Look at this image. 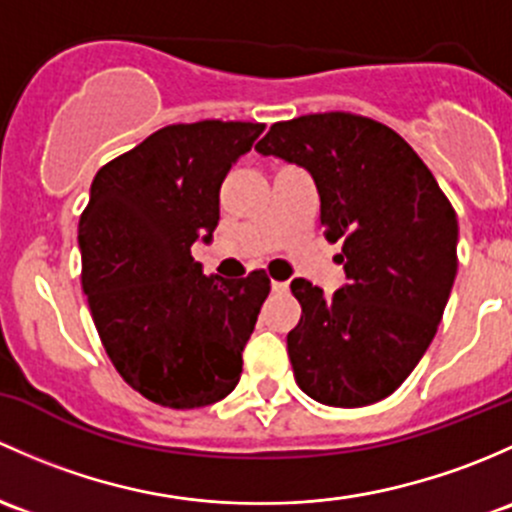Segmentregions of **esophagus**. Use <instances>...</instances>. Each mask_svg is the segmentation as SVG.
Listing matches in <instances>:
<instances>
[{"label": "esophagus", "mask_w": 512, "mask_h": 512, "mask_svg": "<svg viewBox=\"0 0 512 512\" xmlns=\"http://www.w3.org/2000/svg\"><path fill=\"white\" fill-rule=\"evenodd\" d=\"M271 288L276 293H286L288 291V281H271Z\"/></svg>", "instance_id": "34e87169"}]
</instances>
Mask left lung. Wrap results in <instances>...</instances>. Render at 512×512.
Instances as JSON below:
<instances>
[{"instance_id": "8db88e82", "label": "left lung", "mask_w": 512, "mask_h": 512, "mask_svg": "<svg viewBox=\"0 0 512 512\" xmlns=\"http://www.w3.org/2000/svg\"><path fill=\"white\" fill-rule=\"evenodd\" d=\"M256 150L310 172L325 239L342 241L340 291L291 283L303 308L288 333L295 382L328 407L389 397L434 340L456 278L451 202L409 142L365 115L273 123Z\"/></svg>"}]
</instances>
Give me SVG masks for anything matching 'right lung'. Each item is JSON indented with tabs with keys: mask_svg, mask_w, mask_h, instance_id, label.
<instances>
[{
	"mask_svg": "<svg viewBox=\"0 0 512 512\" xmlns=\"http://www.w3.org/2000/svg\"><path fill=\"white\" fill-rule=\"evenodd\" d=\"M263 123L167 125L98 170L78 221L83 293L120 377L150 402L197 409L239 384L266 271L204 276L197 239L219 224L226 172Z\"/></svg>",
	"mask_w": 512,
	"mask_h": 512,
	"instance_id": "1",
	"label": "right lung"
}]
</instances>
